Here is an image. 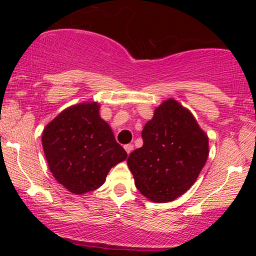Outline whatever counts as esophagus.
I'll list each match as a JSON object with an SVG mask.
<instances>
[{"label":"esophagus","instance_id":"obj_1","mask_svg":"<svg viewBox=\"0 0 256 256\" xmlns=\"http://www.w3.org/2000/svg\"><path fill=\"white\" fill-rule=\"evenodd\" d=\"M124 148H125V150H126V152H128V155H130V152L134 150V146H132V144H126Z\"/></svg>","mask_w":256,"mask_h":256}]
</instances>
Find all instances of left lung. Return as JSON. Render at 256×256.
Masks as SVG:
<instances>
[{
	"instance_id": "1",
	"label": "left lung",
	"mask_w": 256,
	"mask_h": 256,
	"mask_svg": "<svg viewBox=\"0 0 256 256\" xmlns=\"http://www.w3.org/2000/svg\"><path fill=\"white\" fill-rule=\"evenodd\" d=\"M143 146L130 154L128 165L143 196L165 204L192 188L207 161L208 137L192 112L166 100L142 131Z\"/></svg>"
}]
</instances>
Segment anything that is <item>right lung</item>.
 Returning <instances> with one entry per match:
<instances>
[{
	"label": "right lung",
	"instance_id": "add662e5",
	"mask_svg": "<svg viewBox=\"0 0 256 256\" xmlns=\"http://www.w3.org/2000/svg\"><path fill=\"white\" fill-rule=\"evenodd\" d=\"M98 110V102L71 106L43 130L49 170L58 183L77 195L101 186L112 167L128 158Z\"/></svg>",
	"mask_w": 256,
	"mask_h": 256
}]
</instances>
